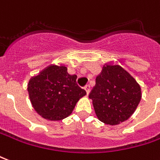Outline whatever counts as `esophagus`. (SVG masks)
Masks as SVG:
<instances>
[{
  "label": "esophagus",
  "mask_w": 160,
  "mask_h": 160,
  "mask_svg": "<svg viewBox=\"0 0 160 160\" xmlns=\"http://www.w3.org/2000/svg\"><path fill=\"white\" fill-rule=\"evenodd\" d=\"M84 89L86 90V92L87 94H89L90 91H91V87H90V85H86L85 87H84Z\"/></svg>",
  "instance_id": "esophagus-1"
}]
</instances>
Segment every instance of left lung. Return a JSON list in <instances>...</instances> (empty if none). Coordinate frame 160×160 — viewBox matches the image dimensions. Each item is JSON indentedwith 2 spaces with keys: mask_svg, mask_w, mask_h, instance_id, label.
I'll list each match as a JSON object with an SVG mask.
<instances>
[{
  "mask_svg": "<svg viewBox=\"0 0 160 160\" xmlns=\"http://www.w3.org/2000/svg\"><path fill=\"white\" fill-rule=\"evenodd\" d=\"M89 98L98 119L117 125L134 113L142 98L141 86L120 65L107 62L96 78Z\"/></svg>",
  "mask_w": 160,
  "mask_h": 160,
  "instance_id": "1",
  "label": "left lung"
}]
</instances>
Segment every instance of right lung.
Instances as JSON below:
<instances>
[{
    "instance_id": "add662e5",
    "label": "right lung",
    "mask_w": 160,
    "mask_h": 160,
    "mask_svg": "<svg viewBox=\"0 0 160 160\" xmlns=\"http://www.w3.org/2000/svg\"><path fill=\"white\" fill-rule=\"evenodd\" d=\"M67 69L63 64H51L29 80L27 89L32 106L44 119L56 121L68 117L86 96L76 84L77 75Z\"/></svg>"
}]
</instances>
